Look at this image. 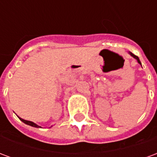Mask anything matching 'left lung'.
<instances>
[{
    "instance_id": "obj_1",
    "label": "left lung",
    "mask_w": 157,
    "mask_h": 157,
    "mask_svg": "<svg viewBox=\"0 0 157 157\" xmlns=\"http://www.w3.org/2000/svg\"><path fill=\"white\" fill-rule=\"evenodd\" d=\"M129 54H130V55H131V56H133L134 58L137 59V61H138L139 64H140V65H141V63H140V59H139L138 56H136V55H134V54H133V53H131V52H129Z\"/></svg>"
}]
</instances>
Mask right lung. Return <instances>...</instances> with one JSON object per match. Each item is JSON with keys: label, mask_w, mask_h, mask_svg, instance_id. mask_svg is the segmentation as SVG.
<instances>
[{"label": "right lung", "mask_w": 157, "mask_h": 157, "mask_svg": "<svg viewBox=\"0 0 157 157\" xmlns=\"http://www.w3.org/2000/svg\"><path fill=\"white\" fill-rule=\"evenodd\" d=\"M20 118V120H21V121L23 122V123H24V124H29V125H30V126H33V127H35V128H39V125H37L36 124H34V123H33V122L28 121V120H24V119H22V118Z\"/></svg>", "instance_id": "add662e5"}]
</instances>
